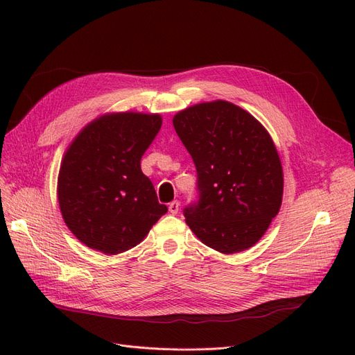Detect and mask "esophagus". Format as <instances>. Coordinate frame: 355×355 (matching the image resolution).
Segmentation results:
<instances>
[{
  "label": "esophagus",
  "mask_w": 355,
  "mask_h": 355,
  "mask_svg": "<svg viewBox=\"0 0 355 355\" xmlns=\"http://www.w3.org/2000/svg\"><path fill=\"white\" fill-rule=\"evenodd\" d=\"M179 209H180V202H179L178 200H175V201H171V202L168 204V211H170L171 214H178Z\"/></svg>",
  "instance_id": "obj_1"
}]
</instances>
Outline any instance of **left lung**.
I'll use <instances>...</instances> for the list:
<instances>
[{"mask_svg":"<svg viewBox=\"0 0 355 355\" xmlns=\"http://www.w3.org/2000/svg\"><path fill=\"white\" fill-rule=\"evenodd\" d=\"M173 125L197 170V198L184 209L188 227L220 253L249 249L282 206L283 168L270 135L225 101L180 111Z\"/></svg>","mask_w":355,"mask_h":355,"instance_id":"1","label":"left lung"}]
</instances>
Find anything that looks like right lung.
<instances>
[{
  "label": "right lung",
  "instance_id": "1",
  "mask_svg": "<svg viewBox=\"0 0 355 355\" xmlns=\"http://www.w3.org/2000/svg\"><path fill=\"white\" fill-rule=\"evenodd\" d=\"M159 128V115L108 114L85 125L68 148L59 206L67 227L90 249L105 254L132 249L167 213L141 170Z\"/></svg>",
  "mask_w": 355,
  "mask_h": 355
}]
</instances>
